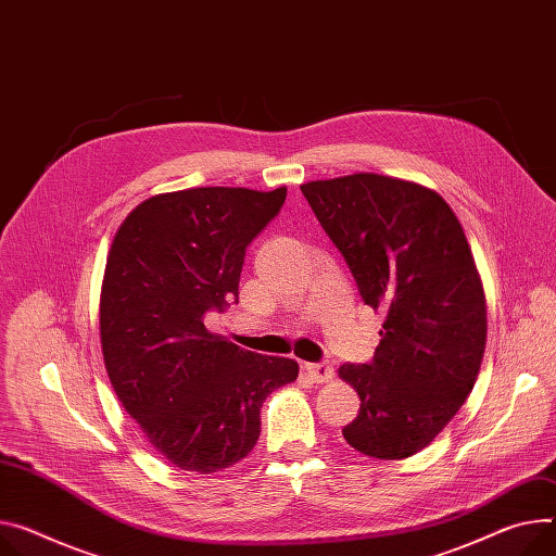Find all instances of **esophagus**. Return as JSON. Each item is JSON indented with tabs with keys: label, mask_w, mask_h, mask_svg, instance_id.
I'll use <instances>...</instances> for the list:
<instances>
[{
	"label": "esophagus",
	"mask_w": 556,
	"mask_h": 556,
	"mask_svg": "<svg viewBox=\"0 0 556 556\" xmlns=\"http://www.w3.org/2000/svg\"><path fill=\"white\" fill-rule=\"evenodd\" d=\"M305 371L312 376L314 382H331L333 378V367L329 363H307L305 365Z\"/></svg>",
	"instance_id": "34e87169"
}]
</instances>
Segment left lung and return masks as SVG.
Returning a JSON list of instances; mask_svg holds the SVG:
<instances>
[{
	"label": "left lung",
	"mask_w": 556,
	"mask_h": 556,
	"mask_svg": "<svg viewBox=\"0 0 556 556\" xmlns=\"http://www.w3.org/2000/svg\"><path fill=\"white\" fill-rule=\"evenodd\" d=\"M345 255L365 305L386 312L369 365H343L358 416L345 441L401 460L430 445L472 392L488 338L485 291L452 206L430 187L380 174L301 185Z\"/></svg>",
	"instance_id": "left-lung-1"
}]
</instances>
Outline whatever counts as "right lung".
Instances as JSON below:
<instances>
[{
  "instance_id": "1",
  "label": "right lung",
  "mask_w": 556,
  "mask_h": 556,
  "mask_svg": "<svg viewBox=\"0 0 556 556\" xmlns=\"http://www.w3.org/2000/svg\"><path fill=\"white\" fill-rule=\"evenodd\" d=\"M287 187H195L140 202L119 225L100 291L104 367L122 407L174 467L213 475L258 443L265 399L298 363L204 327L238 298L244 249Z\"/></svg>"
}]
</instances>
